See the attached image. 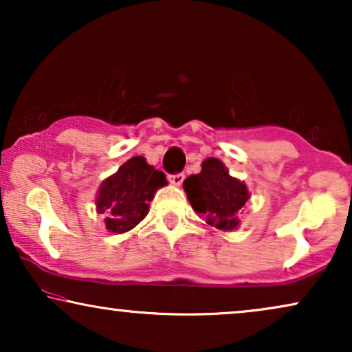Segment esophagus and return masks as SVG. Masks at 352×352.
<instances>
[{
  "mask_svg": "<svg viewBox=\"0 0 352 352\" xmlns=\"http://www.w3.org/2000/svg\"><path fill=\"white\" fill-rule=\"evenodd\" d=\"M184 173H177V175H171L168 179H170V182L173 186H181L182 181H184Z\"/></svg>",
  "mask_w": 352,
  "mask_h": 352,
  "instance_id": "obj_1",
  "label": "esophagus"
}]
</instances>
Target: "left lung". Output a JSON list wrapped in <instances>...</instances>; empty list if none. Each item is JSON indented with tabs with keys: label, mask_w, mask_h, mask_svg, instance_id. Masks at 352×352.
I'll use <instances>...</instances> for the list:
<instances>
[{
	"label": "left lung",
	"mask_w": 352,
	"mask_h": 352,
	"mask_svg": "<svg viewBox=\"0 0 352 352\" xmlns=\"http://www.w3.org/2000/svg\"><path fill=\"white\" fill-rule=\"evenodd\" d=\"M184 190L195 213L211 228L232 232L240 226L239 213L250 199L247 184L230 176L219 158L201 162V171L184 181Z\"/></svg>",
	"instance_id": "left-lung-1"
}]
</instances>
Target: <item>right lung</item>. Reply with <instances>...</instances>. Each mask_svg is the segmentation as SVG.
Here are the masks:
<instances>
[{
  "label": "right lung",
  "instance_id": "obj_1",
  "mask_svg": "<svg viewBox=\"0 0 352 352\" xmlns=\"http://www.w3.org/2000/svg\"><path fill=\"white\" fill-rule=\"evenodd\" d=\"M168 184L165 175L144 157H133L105 177L96 195V211L105 214V229L124 234L146 218L151 201L160 187Z\"/></svg>",
  "mask_w": 352,
  "mask_h": 352
}]
</instances>
